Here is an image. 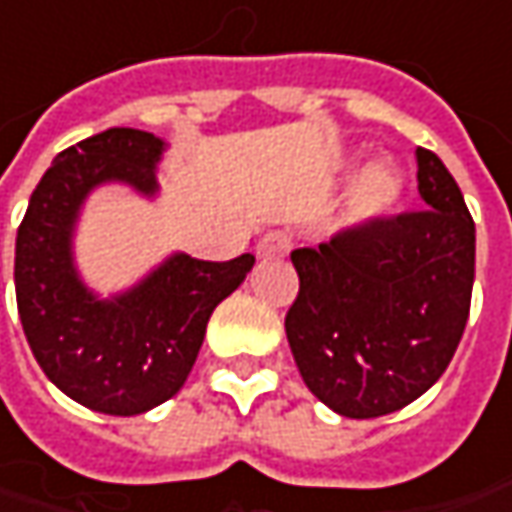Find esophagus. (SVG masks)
Here are the masks:
<instances>
[{"instance_id":"1","label":"esophagus","mask_w":512,"mask_h":512,"mask_svg":"<svg viewBox=\"0 0 512 512\" xmlns=\"http://www.w3.org/2000/svg\"><path fill=\"white\" fill-rule=\"evenodd\" d=\"M289 249H292V234L280 232V229H272L257 240V257H263V260L283 257Z\"/></svg>"}]
</instances>
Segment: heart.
<instances>
[{"label":"heart","instance_id":"b5f03b06","mask_svg":"<svg viewBox=\"0 0 512 512\" xmlns=\"http://www.w3.org/2000/svg\"><path fill=\"white\" fill-rule=\"evenodd\" d=\"M401 194V177L387 166H372L358 180L355 194H352V212L358 217H375L395 206Z\"/></svg>","mask_w":512,"mask_h":512}]
</instances>
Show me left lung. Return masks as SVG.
I'll return each instance as SVG.
<instances>
[{"mask_svg": "<svg viewBox=\"0 0 512 512\" xmlns=\"http://www.w3.org/2000/svg\"><path fill=\"white\" fill-rule=\"evenodd\" d=\"M415 157L427 209L367 217L292 252L300 289L286 338L306 387L346 418H378L424 395L470 318L476 223L438 154Z\"/></svg>", "mask_w": 512, "mask_h": 512, "instance_id": "1", "label": "left lung"}]
</instances>
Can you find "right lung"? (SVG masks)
<instances>
[{
    "label": "right lung",
    "instance_id": "add662e5",
    "mask_svg": "<svg viewBox=\"0 0 512 512\" xmlns=\"http://www.w3.org/2000/svg\"><path fill=\"white\" fill-rule=\"evenodd\" d=\"M163 140L108 128L59 151L16 232V306L36 364L68 398L105 415H140L186 384L214 306L255 266L174 255L137 289L97 300L71 263V229L85 194L123 180L154 194Z\"/></svg>",
    "mask_w": 512,
    "mask_h": 512
}]
</instances>
